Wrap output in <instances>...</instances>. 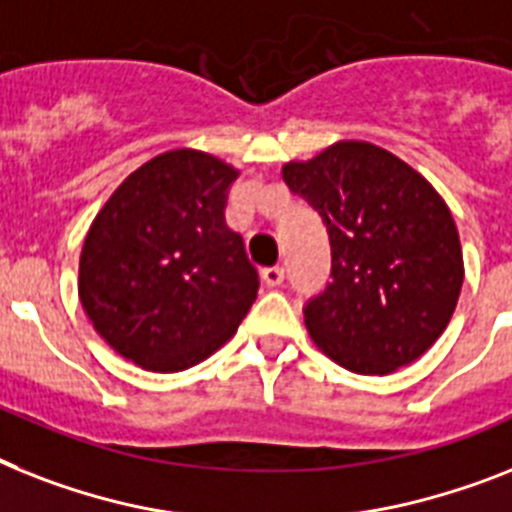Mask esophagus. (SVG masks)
<instances>
[{
	"label": "esophagus",
	"instance_id": "esophagus-1",
	"mask_svg": "<svg viewBox=\"0 0 512 512\" xmlns=\"http://www.w3.org/2000/svg\"><path fill=\"white\" fill-rule=\"evenodd\" d=\"M261 280L269 287H280L285 282V269L282 266H266L264 272H261Z\"/></svg>",
	"mask_w": 512,
	"mask_h": 512
}]
</instances>
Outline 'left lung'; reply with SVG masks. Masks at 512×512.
<instances>
[{
    "instance_id": "1",
    "label": "left lung",
    "mask_w": 512,
    "mask_h": 512,
    "mask_svg": "<svg viewBox=\"0 0 512 512\" xmlns=\"http://www.w3.org/2000/svg\"><path fill=\"white\" fill-rule=\"evenodd\" d=\"M282 180L314 206L332 246V282L306 306L316 348L356 374H392L432 348L463 287L455 219L400 156L337 141Z\"/></svg>"
}]
</instances>
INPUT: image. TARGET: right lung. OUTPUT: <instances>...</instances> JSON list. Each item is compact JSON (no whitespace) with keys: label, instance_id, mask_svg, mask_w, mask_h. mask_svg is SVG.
<instances>
[{"label":"right lung","instance_id":"right-lung-1","mask_svg":"<svg viewBox=\"0 0 512 512\" xmlns=\"http://www.w3.org/2000/svg\"><path fill=\"white\" fill-rule=\"evenodd\" d=\"M238 175L206 151H164L130 172L88 227L80 303L135 366L159 374L196 366L256 301L259 274L225 225Z\"/></svg>","mask_w":512,"mask_h":512}]
</instances>
